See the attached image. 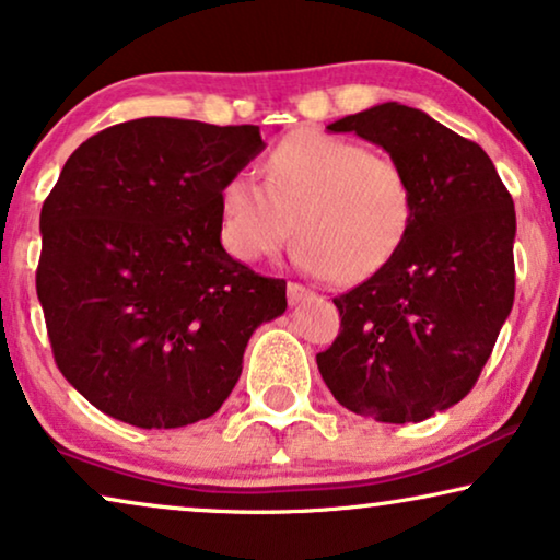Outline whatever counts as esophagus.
Returning <instances> with one entry per match:
<instances>
[{
	"label": "esophagus",
	"instance_id": "esophagus-1",
	"mask_svg": "<svg viewBox=\"0 0 560 560\" xmlns=\"http://www.w3.org/2000/svg\"><path fill=\"white\" fill-rule=\"evenodd\" d=\"M313 293L308 288H303V285H298V282H288V301L290 303H301V301H308Z\"/></svg>",
	"mask_w": 560,
	"mask_h": 560
}]
</instances>
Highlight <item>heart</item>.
Returning a JSON list of instances; mask_svg holds the SVG:
<instances>
[{
    "label": "heart",
    "mask_w": 560,
    "mask_h": 560,
    "mask_svg": "<svg viewBox=\"0 0 560 560\" xmlns=\"http://www.w3.org/2000/svg\"><path fill=\"white\" fill-rule=\"evenodd\" d=\"M265 186L236 173L221 188V236L242 262H259L295 244L298 265L362 282L380 272L408 240L416 194L393 158L347 137L298 129L265 160Z\"/></svg>",
    "instance_id": "1"
}]
</instances>
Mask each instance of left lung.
Returning a JSON list of instances; mask_svg holds the SVG:
<instances>
[{"label": "left lung", "mask_w": 560, "mask_h": 560, "mask_svg": "<svg viewBox=\"0 0 560 560\" xmlns=\"http://www.w3.org/2000/svg\"><path fill=\"white\" fill-rule=\"evenodd\" d=\"M402 165L416 217L400 252L334 298L341 331L316 357L343 408L420 423L477 385L515 301V203L494 163L412 106L387 102L326 127Z\"/></svg>", "instance_id": "8db88e82"}]
</instances>
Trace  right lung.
Masks as SVG:
<instances>
[{
  "label": "right lung",
  "mask_w": 560,
  "mask_h": 560,
  "mask_svg": "<svg viewBox=\"0 0 560 560\" xmlns=\"http://www.w3.org/2000/svg\"><path fill=\"white\" fill-rule=\"evenodd\" d=\"M259 127L144 117L89 137L40 211L35 285L63 377L106 416L180 428L217 412L285 280L221 247V188Z\"/></svg>",
  "instance_id": "obj_1"
}]
</instances>
